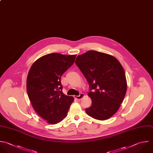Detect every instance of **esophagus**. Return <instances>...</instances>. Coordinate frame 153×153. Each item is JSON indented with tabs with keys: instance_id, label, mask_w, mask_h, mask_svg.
Here are the masks:
<instances>
[{
	"instance_id": "obj_1",
	"label": "esophagus",
	"mask_w": 153,
	"mask_h": 153,
	"mask_svg": "<svg viewBox=\"0 0 153 153\" xmlns=\"http://www.w3.org/2000/svg\"><path fill=\"white\" fill-rule=\"evenodd\" d=\"M84 94H83V93H80V94H79V96H75V98L76 99L78 100H81V99L84 97Z\"/></svg>"
}]
</instances>
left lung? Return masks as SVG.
Masks as SVG:
<instances>
[{"label": "left lung", "instance_id": "8db88e82", "mask_svg": "<svg viewBox=\"0 0 153 153\" xmlns=\"http://www.w3.org/2000/svg\"><path fill=\"white\" fill-rule=\"evenodd\" d=\"M75 63L90 86L91 106L85 109L90 117L105 120L119 109L127 91L124 70L114 56L90 50L77 56Z\"/></svg>", "mask_w": 153, "mask_h": 153}]
</instances>
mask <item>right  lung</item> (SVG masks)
Returning a JSON list of instances; mask_svg holds the SVG:
<instances>
[{
  "label": "right lung",
  "mask_w": 153,
  "mask_h": 153,
  "mask_svg": "<svg viewBox=\"0 0 153 153\" xmlns=\"http://www.w3.org/2000/svg\"><path fill=\"white\" fill-rule=\"evenodd\" d=\"M76 55L51 53L32 65L27 78V91L37 114L47 123L55 124L67 115L74 97L62 91L60 78L74 63Z\"/></svg>",
  "instance_id": "add662e5"
}]
</instances>
